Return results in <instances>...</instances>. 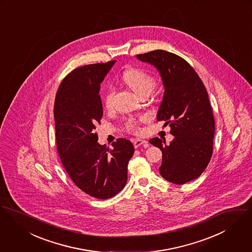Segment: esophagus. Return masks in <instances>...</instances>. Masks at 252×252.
Masks as SVG:
<instances>
[{
  "mask_svg": "<svg viewBox=\"0 0 252 252\" xmlns=\"http://www.w3.org/2000/svg\"><path fill=\"white\" fill-rule=\"evenodd\" d=\"M133 145H134L135 148H139V147L147 148V147H149L148 142L145 141V140L134 139L133 140Z\"/></svg>",
  "mask_w": 252,
  "mask_h": 252,
  "instance_id": "obj_1",
  "label": "esophagus"
}]
</instances>
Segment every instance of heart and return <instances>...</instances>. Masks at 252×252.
<instances>
[{"label":"heart","instance_id":"b5f03b06","mask_svg":"<svg viewBox=\"0 0 252 252\" xmlns=\"http://www.w3.org/2000/svg\"><path fill=\"white\" fill-rule=\"evenodd\" d=\"M123 80L126 84L128 85L133 92L141 96L149 95L157 87V81L155 77H153L148 72L139 69V68H128L125 70L123 73ZM114 91L112 88H108L103 95V103L109 108L112 103ZM145 118H141L140 121H143ZM126 129L129 132H138V121L134 119H129L126 123Z\"/></svg>","mask_w":252,"mask_h":252}]
</instances>
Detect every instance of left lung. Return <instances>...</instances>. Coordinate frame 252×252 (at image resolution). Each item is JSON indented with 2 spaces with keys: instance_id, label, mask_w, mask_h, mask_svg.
Segmentation results:
<instances>
[{
  "instance_id": "8db88e82",
  "label": "left lung",
  "mask_w": 252,
  "mask_h": 252,
  "mask_svg": "<svg viewBox=\"0 0 252 252\" xmlns=\"http://www.w3.org/2000/svg\"><path fill=\"white\" fill-rule=\"evenodd\" d=\"M136 58L153 64L164 86L157 119L169 124L174 139L168 145L158 137L150 140L162 152L160 175L176 185L195 180L213 155L215 118L208 92L193 67L176 54L155 50Z\"/></svg>"
}]
</instances>
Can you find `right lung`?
I'll return each mask as SVG.
<instances>
[{
    "label": "right lung",
    "mask_w": 252,
    "mask_h": 252,
    "mask_svg": "<svg viewBox=\"0 0 252 252\" xmlns=\"http://www.w3.org/2000/svg\"><path fill=\"white\" fill-rule=\"evenodd\" d=\"M115 61L73 69L60 85L54 105L58 153L72 182L88 195L109 199L125 188L134 153L129 140L119 138L113 150L97 143L94 132L103 115L100 83Z\"/></svg>",
    "instance_id": "add662e5"
}]
</instances>
